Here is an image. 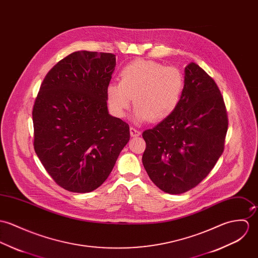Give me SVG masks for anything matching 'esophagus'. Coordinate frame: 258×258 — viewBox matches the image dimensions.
I'll return each instance as SVG.
<instances>
[{
    "label": "esophagus",
    "instance_id": "1",
    "mask_svg": "<svg viewBox=\"0 0 258 258\" xmlns=\"http://www.w3.org/2000/svg\"><path fill=\"white\" fill-rule=\"evenodd\" d=\"M130 132H131V136H132V137H139V136L142 135V132L139 131L138 128L134 127V126H131Z\"/></svg>",
    "mask_w": 258,
    "mask_h": 258
}]
</instances>
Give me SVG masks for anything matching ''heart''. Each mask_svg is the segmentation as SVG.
<instances>
[{"mask_svg": "<svg viewBox=\"0 0 258 258\" xmlns=\"http://www.w3.org/2000/svg\"><path fill=\"white\" fill-rule=\"evenodd\" d=\"M119 82L106 88L110 110L122 117L132 104L138 121H161L177 109L185 88L182 72L162 63L138 59L124 65L119 71Z\"/></svg>", "mask_w": 258, "mask_h": 258, "instance_id": "1", "label": "heart"}]
</instances>
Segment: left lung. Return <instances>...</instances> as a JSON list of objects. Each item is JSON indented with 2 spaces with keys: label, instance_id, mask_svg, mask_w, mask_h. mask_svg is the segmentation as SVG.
Wrapping results in <instances>:
<instances>
[{
  "label": "left lung",
  "instance_id": "left-lung-1",
  "mask_svg": "<svg viewBox=\"0 0 258 258\" xmlns=\"http://www.w3.org/2000/svg\"><path fill=\"white\" fill-rule=\"evenodd\" d=\"M228 125L219 87L191 62L185 68V88L177 109L143 133V166L151 181L168 194L196 187L223 154Z\"/></svg>",
  "mask_w": 258,
  "mask_h": 258
}]
</instances>
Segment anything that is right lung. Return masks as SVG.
<instances>
[{
    "mask_svg": "<svg viewBox=\"0 0 258 258\" xmlns=\"http://www.w3.org/2000/svg\"><path fill=\"white\" fill-rule=\"evenodd\" d=\"M113 53L76 51L55 64L36 96L33 147L63 189L88 193L100 187L130 141V126L109 114L106 88Z\"/></svg>",
    "mask_w": 258,
    "mask_h": 258,
    "instance_id": "1",
    "label": "right lung"
}]
</instances>
